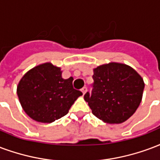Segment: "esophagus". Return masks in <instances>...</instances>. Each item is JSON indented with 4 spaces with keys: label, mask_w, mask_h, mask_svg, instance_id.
<instances>
[{
    "label": "esophagus",
    "mask_w": 160,
    "mask_h": 160,
    "mask_svg": "<svg viewBox=\"0 0 160 160\" xmlns=\"http://www.w3.org/2000/svg\"><path fill=\"white\" fill-rule=\"evenodd\" d=\"M81 92H82V93H83V94H85V93L87 92V87H86V86H84L83 88L81 89Z\"/></svg>",
    "instance_id": "34e87169"
}]
</instances>
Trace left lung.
I'll return each instance as SVG.
<instances>
[{
    "instance_id": "1",
    "label": "left lung",
    "mask_w": 160,
    "mask_h": 160,
    "mask_svg": "<svg viewBox=\"0 0 160 160\" xmlns=\"http://www.w3.org/2000/svg\"><path fill=\"white\" fill-rule=\"evenodd\" d=\"M92 92L84 96L92 113L109 124H120L136 112L142 101L144 82L137 71L110 62L94 68Z\"/></svg>"
}]
</instances>
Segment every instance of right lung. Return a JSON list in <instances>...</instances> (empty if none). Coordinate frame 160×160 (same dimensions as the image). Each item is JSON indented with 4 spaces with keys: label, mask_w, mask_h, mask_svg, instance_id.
Wrapping results in <instances>:
<instances>
[{
    "label": "right lung",
    "mask_w": 160,
    "mask_h": 160,
    "mask_svg": "<svg viewBox=\"0 0 160 160\" xmlns=\"http://www.w3.org/2000/svg\"><path fill=\"white\" fill-rule=\"evenodd\" d=\"M73 78H62V71L50 62L26 73L17 93L24 112L38 122L51 123L68 113L82 92L73 87Z\"/></svg>",
    "instance_id": "obj_1"
}]
</instances>
